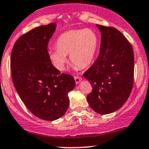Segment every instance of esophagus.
<instances>
[{
  "label": "esophagus",
  "instance_id": "esophagus-1",
  "mask_svg": "<svg viewBox=\"0 0 149 149\" xmlns=\"http://www.w3.org/2000/svg\"><path fill=\"white\" fill-rule=\"evenodd\" d=\"M74 79H75V81H76V84H78V83H80V81L82 80V78L81 77V76H74Z\"/></svg>",
  "mask_w": 149,
  "mask_h": 149
}]
</instances>
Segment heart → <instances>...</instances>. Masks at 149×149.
I'll return each mask as SVG.
<instances>
[{
	"mask_svg": "<svg viewBox=\"0 0 149 149\" xmlns=\"http://www.w3.org/2000/svg\"><path fill=\"white\" fill-rule=\"evenodd\" d=\"M56 49H50L48 56L55 68L62 71L69 54L73 64L81 68L91 64L99 46V39L94 30L90 28L71 29L63 32L56 41Z\"/></svg>",
	"mask_w": 149,
	"mask_h": 149,
	"instance_id": "heart-1",
	"label": "heart"
}]
</instances>
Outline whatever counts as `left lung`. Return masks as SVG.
Returning a JSON list of instances; mask_svg holds the SVG:
<instances>
[{
    "instance_id": "1",
    "label": "left lung",
    "mask_w": 149,
    "mask_h": 149,
    "mask_svg": "<svg viewBox=\"0 0 149 149\" xmlns=\"http://www.w3.org/2000/svg\"><path fill=\"white\" fill-rule=\"evenodd\" d=\"M97 26L101 32L99 56L83 76L93 87L87 95L89 105L95 112L107 114L120 109L130 96L134 83V52L120 31Z\"/></svg>"
}]
</instances>
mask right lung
<instances>
[{
  "mask_svg": "<svg viewBox=\"0 0 149 149\" xmlns=\"http://www.w3.org/2000/svg\"><path fill=\"white\" fill-rule=\"evenodd\" d=\"M56 24L41 25L19 37L11 52L15 88L27 109L47 121L60 118L68 109V93L75 87L71 75L61 73L48 56L49 41Z\"/></svg>",
  "mask_w": 149,
  "mask_h": 149,
  "instance_id": "1",
  "label": "right lung"
}]
</instances>
